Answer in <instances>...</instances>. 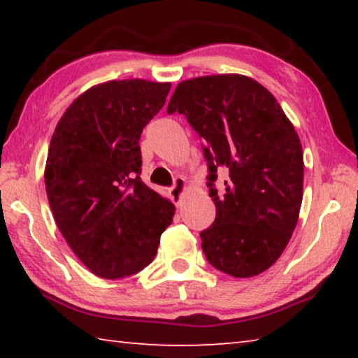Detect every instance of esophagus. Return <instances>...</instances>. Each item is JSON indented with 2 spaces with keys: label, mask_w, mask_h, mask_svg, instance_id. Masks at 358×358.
I'll list each match as a JSON object with an SVG mask.
<instances>
[{
  "label": "esophagus",
  "mask_w": 358,
  "mask_h": 358,
  "mask_svg": "<svg viewBox=\"0 0 358 358\" xmlns=\"http://www.w3.org/2000/svg\"><path fill=\"white\" fill-rule=\"evenodd\" d=\"M185 191H186V180L183 177L175 178V183L172 186L171 192H172V197L177 205L181 203V199H183V196H185Z\"/></svg>",
  "instance_id": "esophagus-1"
}]
</instances>
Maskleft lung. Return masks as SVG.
<instances>
[{"instance_id": "obj_1", "label": "left lung", "mask_w": 358, "mask_h": 358, "mask_svg": "<svg viewBox=\"0 0 358 358\" xmlns=\"http://www.w3.org/2000/svg\"><path fill=\"white\" fill-rule=\"evenodd\" d=\"M167 112L183 113L203 138L215 222L201 232L208 262L234 278L260 275L286 250L303 199V150L268 90L241 74L177 85ZM228 173L224 194L213 187Z\"/></svg>"}]
</instances>
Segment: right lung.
<instances>
[{
    "mask_svg": "<svg viewBox=\"0 0 358 358\" xmlns=\"http://www.w3.org/2000/svg\"><path fill=\"white\" fill-rule=\"evenodd\" d=\"M172 85L143 78L88 88L66 108L44 180L53 217L80 262L106 280L145 268L175 207L141 180V134Z\"/></svg>",
    "mask_w": 358,
    "mask_h": 358,
    "instance_id": "right-lung-1",
    "label": "right lung"
}]
</instances>
